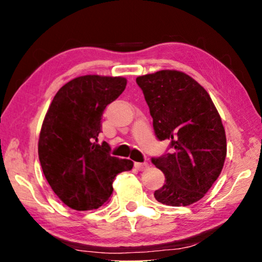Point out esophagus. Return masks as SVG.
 I'll use <instances>...</instances> for the list:
<instances>
[{
    "instance_id": "obj_1",
    "label": "esophagus",
    "mask_w": 262,
    "mask_h": 262,
    "mask_svg": "<svg viewBox=\"0 0 262 262\" xmlns=\"http://www.w3.org/2000/svg\"><path fill=\"white\" fill-rule=\"evenodd\" d=\"M135 168L139 171L146 170L149 168V163H146V162H135Z\"/></svg>"
}]
</instances>
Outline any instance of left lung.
Listing matches in <instances>:
<instances>
[{"mask_svg": "<svg viewBox=\"0 0 262 262\" xmlns=\"http://www.w3.org/2000/svg\"><path fill=\"white\" fill-rule=\"evenodd\" d=\"M160 141L169 139L171 152L152 159L166 182L154 193L169 206L199 202L220 177L227 156V137L209 93L189 75L160 70L138 76Z\"/></svg>", "mask_w": 262, "mask_h": 262, "instance_id": "8db88e82", "label": "left lung"}]
</instances>
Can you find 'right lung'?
I'll use <instances>...</instances> for the list:
<instances>
[{"mask_svg": "<svg viewBox=\"0 0 262 262\" xmlns=\"http://www.w3.org/2000/svg\"><path fill=\"white\" fill-rule=\"evenodd\" d=\"M121 76L84 75L57 92L42 121L38 154L42 173L55 194L76 211L108 203L113 181L134 162L111 156L99 144L102 113L126 87Z\"/></svg>", "mask_w": 262, "mask_h": 262, "instance_id": "1", "label": "right lung"}]
</instances>
